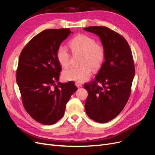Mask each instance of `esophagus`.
I'll use <instances>...</instances> for the list:
<instances>
[{"label": "esophagus", "mask_w": 155, "mask_h": 155, "mask_svg": "<svg viewBox=\"0 0 155 155\" xmlns=\"http://www.w3.org/2000/svg\"><path fill=\"white\" fill-rule=\"evenodd\" d=\"M75 85H76L78 88H79V87H81V84L80 83H79V82H76V83H75Z\"/></svg>", "instance_id": "esophagus-1"}]
</instances>
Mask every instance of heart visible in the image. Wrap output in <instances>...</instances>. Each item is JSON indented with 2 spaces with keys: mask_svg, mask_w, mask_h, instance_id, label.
Wrapping results in <instances>:
<instances>
[{
  "mask_svg": "<svg viewBox=\"0 0 155 155\" xmlns=\"http://www.w3.org/2000/svg\"><path fill=\"white\" fill-rule=\"evenodd\" d=\"M69 46L74 54H80V67H72L63 72V78L66 81L84 82L92 74V68L97 70L101 67L105 59V49L95 39L85 35L79 34L70 41ZM70 55L68 49L60 45L56 51V59L63 68L70 64Z\"/></svg>",
  "mask_w": 155,
  "mask_h": 155,
  "instance_id": "1",
  "label": "heart"
}]
</instances>
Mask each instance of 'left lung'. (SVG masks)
Segmentation results:
<instances>
[{
	"instance_id": "8db88e82",
	"label": "left lung",
	"mask_w": 155,
	"mask_h": 155,
	"mask_svg": "<svg viewBox=\"0 0 155 155\" xmlns=\"http://www.w3.org/2000/svg\"><path fill=\"white\" fill-rule=\"evenodd\" d=\"M83 30L100 37L106 53L95 79L84 84L88 91L85 111L94 121L106 123L120 113L130 97L135 74L132 51L124 37L109 28L96 26Z\"/></svg>"
}]
</instances>
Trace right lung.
Listing matches in <instances>:
<instances>
[{
    "label": "right lung",
    "mask_w": 155,
    "mask_h": 155,
    "mask_svg": "<svg viewBox=\"0 0 155 155\" xmlns=\"http://www.w3.org/2000/svg\"><path fill=\"white\" fill-rule=\"evenodd\" d=\"M70 33L69 28L41 31L25 46L18 59L16 80L23 106L43 125H52L62 118L70 96L77 91L72 81L58 82L61 67L56 51Z\"/></svg>",
    "instance_id": "1"
}]
</instances>
